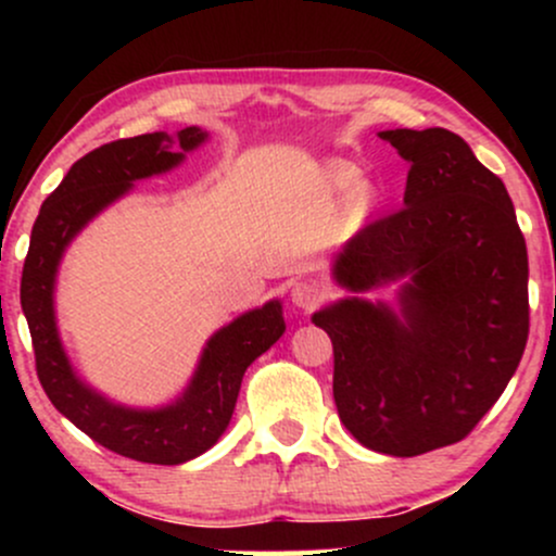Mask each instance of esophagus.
Returning a JSON list of instances; mask_svg holds the SVG:
<instances>
[{"label":"esophagus","instance_id":"34e87169","mask_svg":"<svg viewBox=\"0 0 556 556\" xmlns=\"http://www.w3.org/2000/svg\"><path fill=\"white\" fill-rule=\"evenodd\" d=\"M321 298H324V290L316 282H295L290 290L292 305H298V308L303 311L316 308V305L321 303Z\"/></svg>","mask_w":556,"mask_h":556}]
</instances>
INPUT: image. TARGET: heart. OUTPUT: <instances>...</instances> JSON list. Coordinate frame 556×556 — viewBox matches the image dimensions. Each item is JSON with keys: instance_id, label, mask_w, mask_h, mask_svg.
I'll return each mask as SVG.
<instances>
[{"instance_id": "b5f03b06", "label": "heart", "mask_w": 556, "mask_h": 556, "mask_svg": "<svg viewBox=\"0 0 556 556\" xmlns=\"http://www.w3.org/2000/svg\"><path fill=\"white\" fill-rule=\"evenodd\" d=\"M331 182H334V188H350V185L355 182V172L353 169H340Z\"/></svg>"}]
</instances>
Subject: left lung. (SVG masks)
<instances>
[{
  "mask_svg": "<svg viewBox=\"0 0 556 556\" xmlns=\"http://www.w3.org/2000/svg\"><path fill=\"white\" fill-rule=\"evenodd\" d=\"M410 164L405 206L363 225L331 261L348 295L311 321L334 348V402L368 450L455 444L502 397L528 340V251L507 188L460 136L381 130ZM395 287L392 304L368 299Z\"/></svg>",
  "mask_w": 556,
  "mask_h": 556,
  "instance_id": "left-lung-1",
  "label": "left lung"
}]
</instances>
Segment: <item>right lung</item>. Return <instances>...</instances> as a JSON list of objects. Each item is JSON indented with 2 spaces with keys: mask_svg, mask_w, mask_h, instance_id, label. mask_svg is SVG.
Returning <instances> with one entry per match:
<instances>
[{
  "mask_svg": "<svg viewBox=\"0 0 556 556\" xmlns=\"http://www.w3.org/2000/svg\"><path fill=\"white\" fill-rule=\"evenodd\" d=\"M208 140L203 127L114 140L70 167L60 188L43 201L30 232L21 279V305L34 340L36 371L56 410L83 433L117 455L151 465H180L219 442L232 420L242 376L285 334L282 300L216 329L203 344L193 376L175 400L136 407L106 397L78 374L56 327V274L65 251L88 222L136 188L138 180L167 175Z\"/></svg>",
  "mask_w": 556,
  "mask_h": 556,
  "instance_id": "add662e5",
  "label": "right lung"
}]
</instances>
